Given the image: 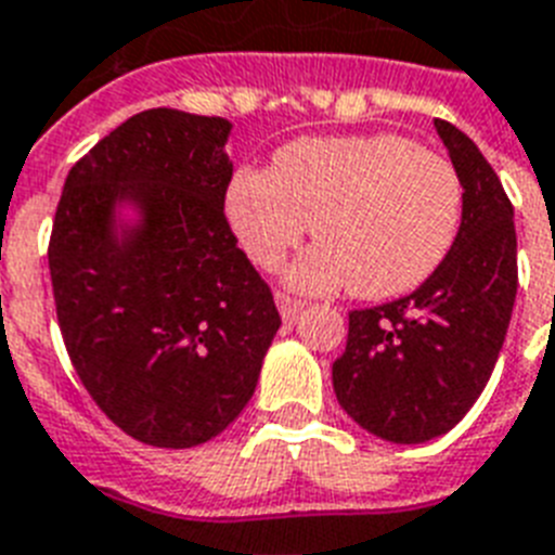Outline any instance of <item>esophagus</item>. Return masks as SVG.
I'll list each match as a JSON object with an SVG mask.
<instances>
[{"label": "esophagus", "instance_id": "1", "mask_svg": "<svg viewBox=\"0 0 555 555\" xmlns=\"http://www.w3.org/2000/svg\"><path fill=\"white\" fill-rule=\"evenodd\" d=\"M274 304H278V309H281V318L286 323L298 321V314L304 312V304L295 298H289V295H283V292H278V295H274Z\"/></svg>", "mask_w": 555, "mask_h": 555}]
</instances>
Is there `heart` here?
<instances>
[{
  "label": "heart",
  "instance_id": "1",
  "mask_svg": "<svg viewBox=\"0 0 555 555\" xmlns=\"http://www.w3.org/2000/svg\"><path fill=\"white\" fill-rule=\"evenodd\" d=\"M461 215L453 163L398 134L295 140L269 171L243 168L225 192V217L257 266H281L312 223L321 243L295 263L292 283L306 292L349 283L370 300L429 281L453 249Z\"/></svg>",
  "mask_w": 555,
  "mask_h": 555
}]
</instances>
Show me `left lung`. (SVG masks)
Returning <instances> with one entry per match:
<instances>
[{
    "label": "left lung",
    "instance_id": "8db88e82",
    "mask_svg": "<svg viewBox=\"0 0 555 555\" xmlns=\"http://www.w3.org/2000/svg\"><path fill=\"white\" fill-rule=\"evenodd\" d=\"M464 185V215L438 272L392 304L349 312L332 387L349 418L392 444H424L459 424L502 352L516 304V225L478 145L436 119Z\"/></svg>",
    "mask_w": 555,
    "mask_h": 555
}]
</instances>
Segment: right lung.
I'll use <instances>...</instances> for the list:
<instances>
[{
    "instance_id": "1",
    "label": "right lung",
    "mask_w": 555,
    "mask_h": 555,
    "mask_svg": "<svg viewBox=\"0 0 555 555\" xmlns=\"http://www.w3.org/2000/svg\"><path fill=\"white\" fill-rule=\"evenodd\" d=\"M229 134L223 117L140 111L70 168L53 217L48 266L70 363L143 444L220 436L255 396L281 330L225 223Z\"/></svg>"
}]
</instances>
